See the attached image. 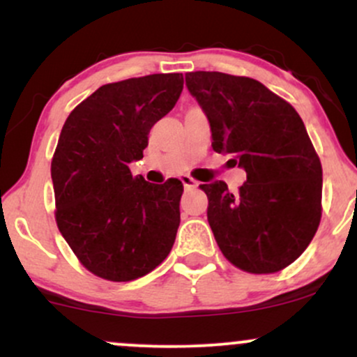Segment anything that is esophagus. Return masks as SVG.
<instances>
[{
	"label": "esophagus",
	"instance_id": "obj_1",
	"mask_svg": "<svg viewBox=\"0 0 357 357\" xmlns=\"http://www.w3.org/2000/svg\"><path fill=\"white\" fill-rule=\"evenodd\" d=\"M181 183L184 184V188H186V190H195V188L199 184L196 179H192L191 176H188V174L181 176Z\"/></svg>",
	"mask_w": 357,
	"mask_h": 357
}]
</instances>
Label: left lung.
Here are the masks:
<instances>
[{"instance_id":"8db88e82","label":"left lung","mask_w":357,"mask_h":357,"mask_svg":"<svg viewBox=\"0 0 357 357\" xmlns=\"http://www.w3.org/2000/svg\"><path fill=\"white\" fill-rule=\"evenodd\" d=\"M186 85L210 121L213 151L247 171L235 195L223 181L199 184L221 253L243 272H280L309 247L322 215V166L304 122L250 77L190 72Z\"/></svg>"}]
</instances>
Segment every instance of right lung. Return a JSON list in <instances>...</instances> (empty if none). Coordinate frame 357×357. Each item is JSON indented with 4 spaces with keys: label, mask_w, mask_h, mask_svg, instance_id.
Listing matches in <instances>:
<instances>
[{
    "label": "right lung",
    "mask_w": 357,
    "mask_h": 357,
    "mask_svg": "<svg viewBox=\"0 0 357 357\" xmlns=\"http://www.w3.org/2000/svg\"><path fill=\"white\" fill-rule=\"evenodd\" d=\"M183 73H154L102 85L61 127L52 159L56 227L89 272L129 282L169 255L183 183L132 176L147 134L174 107Z\"/></svg>",
    "instance_id": "1"
}]
</instances>
